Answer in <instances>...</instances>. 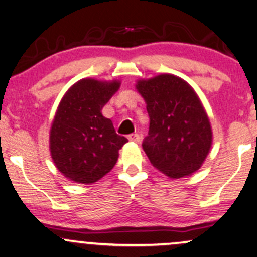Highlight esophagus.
Segmentation results:
<instances>
[{"mask_svg": "<svg viewBox=\"0 0 257 257\" xmlns=\"http://www.w3.org/2000/svg\"><path fill=\"white\" fill-rule=\"evenodd\" d=\"M128 141L132 142V143H139L141 142V137H139L138 134H134L128 136Z\"/></svg>", "mask_w": 257, "mask_h": 257, "instance_id": "34e87169", "label": "esophagus"}]
</instances>
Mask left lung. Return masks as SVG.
Segmentation results:
<instances>
[{"instance_id":"obj_1","label":"left lung","mask_w":257,"mask_h":257,"mask_svg":"<svg viewBox=\"0 0 257 257\" xmlns=\"http://www.w3.org/2000/svg\"><path fill=\"white\" fill-rule=\"evenodd\" d=\"M150 118L143 149L150 163L170 179L199 170L210 154L213 132L195 90L181 77L161 74L138 80Z\"/></svg>"}]
</instances>
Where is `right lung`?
I'll return each mask as SVG.
<instances>
[{
  "instance_id": "1",
  "label": "right lung",
  "mask_w": 257,
  "mask_h": 257,
  "mask_svg": "<svg viewBox=\"0 0 257 257\" xmlns=\"http://www.w3.org/2000/svg\"><path fill=\"white\" fill-rule=\"evenodd\" d=\"M119 80L82 78L57 107L50 128V154L66 179L89 185L115 166L127 139L116 135L112 120L101 113L120 88Z\"/></svg>"
}]
</instances>
